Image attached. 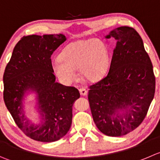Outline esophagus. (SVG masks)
Returning <instances> with one entry per match:
<instances>
[{
    "instance_id": "1",
    "label": "esophagus",
    "mask_w": 160,
    "mask_h": 160,
    "mask_svg": "<svg viewBox=\"0 0 160 160\" xmlns=\"http://www.w3.org/2000/svg\"><path fill=\"white\" fill-rule=\"evenodd\" d=\"M79 92L81 94V96H86L87 95V90L84 88H81V89H79Z\"/></svg>"
}]
</instances>
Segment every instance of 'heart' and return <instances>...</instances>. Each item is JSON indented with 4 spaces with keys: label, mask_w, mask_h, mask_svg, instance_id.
Returning <instances> with one entry per match:
<instances>
[{
    "label": "heart",
    "mask_w": 160,
    "mask_h": 160,
    "mask_svg": "<svg viewBox=\"0 0 160 160\" xmlns=\"http://www.w3.org/2000/svg\"><path fill=\"white\" fill-rule=\"evenodd\" d=\"M110 63L108 47L97 38L81 40L63 48L52 70L60 81L71 84L77 79L76 70L88 82H96L107 73Z\"/></svg>",
    "instance_id": "heart-1"
}]
</instances>
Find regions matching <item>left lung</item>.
Listing matches in <instances>:
<instances>
[{
  "label": "left lung",
  "mask_w": 160,
  "mask_h": 160,
  "mask_svg": "<svg viewBox=\"0 0 160 160\" xmlns=\"http://www.w3.org/2000/svg\"><path fill=\"white\" fill-rule=\"evenodd\" d=\"M114 38L110 70L89 87L88 99L96 126L110 137L127 134L145 118L154 98L156 78L143 41L133 28L120 27L105 38Z\"/></svg>",
  "instance_id": "obj_1"
}]
</instances>
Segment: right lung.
<instances>
[{
  "mask_svg": "<svg viewBox=\"0 0 160 160\" xmlns=\"http://www.w3.org/2000/svg\"><path fill=\"white\" fill-rule=\"evenodd\" d=\"M67 40L63 33L22 38L4 73V100L19 128L31 139L53 142L64 137L72 122V107L80 97L76 88L56 82L51 56ZM36 94L39 118L25 115L27 95Z\"/></svg>",
  "mask_w": 160,
  "mask_h": 160,
  "instance_id": "1",
  "label": "right lung"
}]
</instances>
